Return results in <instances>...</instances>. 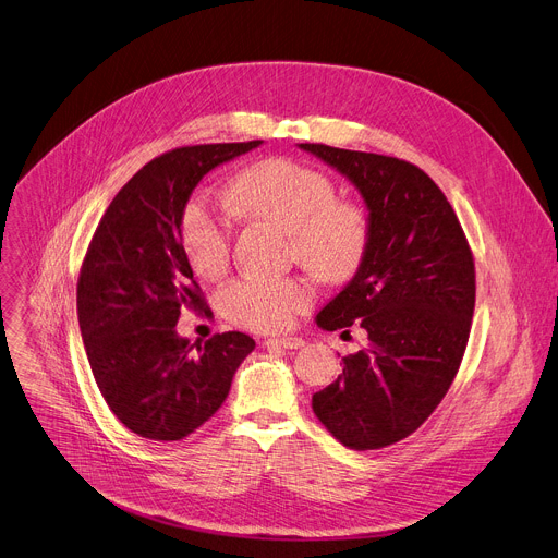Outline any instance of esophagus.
Listing matches in <instances>:
<instances>
[{"mask_svg":"<svg viewBox=\"0 0 558 558\" xmlns=\"http://www.w3.org/2000/svg\"><path fill=\"white\" fill-rule=\"evenodd\" d=\"M267 344H276L280 349H300V347H305V340L298 336H276V338H269Z\"/></svg>","mask_w":558,"mask_h":558,"instance_id":"34e87169","label":"esophagus"}]
</instances>
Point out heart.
Wrapping results in <instances>:
<instances>
[{
  "instance_id": "heart-1",
  "label": "heart",
  "mask_w": 558,
  "mask_h": 558,
  "mask_svg": "<svg viewBox=\"0 0 558 558\" xmlns=\"http://www.w3.org/2000/svg\"><path fill=\"white\" fill-rule=\"evenodd\" d=\"M333 182L300 162L269 158L246 167L231 182V202L244 216L291 233L295 258L314 276L342 282L363 263L369 220L363 207L333 199ZM182 242L191 267L218 278L229 263V220L195 197L182 218ZM312 289L295 278L244 276L222 291V310L244 327L278 331L312 305Z\"/></svg>"
}]
</instances>
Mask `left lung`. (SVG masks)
I'll return each mask as SVG.
<instances>
[{
  "label": "left lung",
  "instance_id": "left-lung-1",
  "mask_svg": "<svg viewBox=\"0 0 558 558\" xmlns=\"http://www.w3.org/2000/svg\"><path fill=\"white\" fill-rule=\"evenodd\" d=\"M359 189L369 240L353 278L318 312L325 331L361 320L367 347L312 398L318 421L351 449L414 434L447 393L470 338L476 276L451 205L418 167L325 144H298Z\"/></svg>",
  "mask_w": 558,
  "mask_h": 558
}]
</instances>
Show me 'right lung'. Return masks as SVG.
I'll return each instance as SVG.
<instances>
[{"instance_id": "right-lung-1", "label": "right lung", "mask_w": 558, "mask_h": 558, "mask_svg": "<svg viewBox=\"0 0 558 558\" xmlns=\"http://www.w3.org/2000/svg\"><path fill=\"white\" fill-rule=\"evenodd\" d=\"M263 140L182 146L150 160L113 197L88 244L77 316L95 383L133 434L180 440L225 402L256 340L240 331L189 342L180 312L202 310L182 244L193 189Z\"/></svg>"}]
</instances>
